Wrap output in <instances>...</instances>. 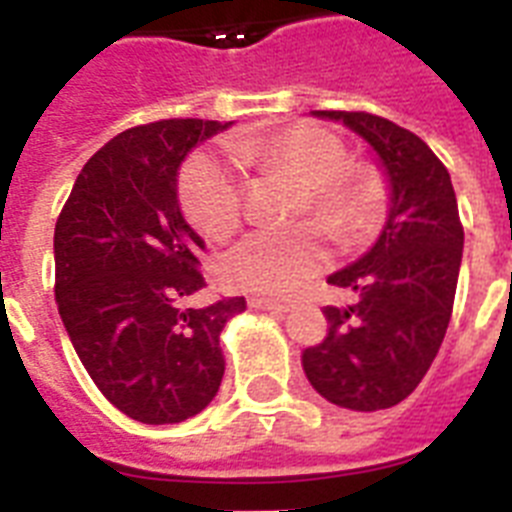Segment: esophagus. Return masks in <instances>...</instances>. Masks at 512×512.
Instances as JSON below:
<instances>
[{
  "label": "esophagus",
  "instance_id": "34e87169",
  "mask_svg": "<svg viewBox=\"0 0 512 512\" xmlns=\"http://www.w3.org/2000/svg\"><path fill=\"white\" fill-rule=\"evenodd\" d=\"M249 308H255V311L287 313L292 311V303H284V300H268V297H249Z\"/></svg>",
  "mask_w": 512,
  "mask_h": 512
}]
</instances>
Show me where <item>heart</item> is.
<instances>
[{
    "label": "heart",
    "instance_id": "b5f03b06",
    "mask_svg": "<svg viewBox=\"0 0 512 512\" xmlns=\"http://www.w3.org/2000/svg\"><path fill=\"white\" fill-rule=\"evenodd\" d=\"M241 167L279 170L305 185L300 215H311L337 239H358L374 228L382 209L380 180L364 167H348V154L329 132L297 124L236 140ZM180 199L209 239H228L244 220V180L231 162L196 154L180 172ZM327 244L313 228L255 231L225 255L223 273L233 287L255 295H289L327 265Z\"/></svg>",
    "mask_w": 512,
    "mask_h": 512
}]
</instances>
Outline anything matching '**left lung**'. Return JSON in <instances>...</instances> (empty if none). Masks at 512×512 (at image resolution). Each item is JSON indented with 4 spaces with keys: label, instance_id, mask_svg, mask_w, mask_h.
Wrapping results in <instances>:
<instances>
[{
    "label": "left lung",
    "instance_id": "8db88e82",
    "mask_svg": "<svg viewBox=\"0 0 512 512\" xmlns=\"http://www.w3.org/2000/svg\"><path fill=\"white\" fill-rule=\"evenodd\" d=\"M311 116L340 122L372 148L388 217L372 247L327 279L353 303L324 308L327 337L303 353L305 377L342 409H390L420 385L452 319L465 244L452 177L425 140L382 116Z\"/></svg>",
    "mask_w": 512,
    "mask_h": 512
}]
</instances>
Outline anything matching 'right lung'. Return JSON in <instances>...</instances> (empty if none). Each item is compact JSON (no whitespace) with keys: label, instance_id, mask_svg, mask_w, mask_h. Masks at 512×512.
Masks as SVG:
<instances>
[{"label":"right lung","instance_id":"1","mask_svg":"<svg viewBox=\"0 0 512 512\" xmlns=\"http://www.w3.org/2000/svg\"><path fill=\"white\" fill-rule=\"evenodd\" d=\"M233 122L167 119L108 140L55 223V303L92 382L127 417L175 425L217 396L220 332L244 297L191 308L204 239L177 201L180 164Z\"/></svg>","mask_w":512,"mask_h":512}]
</instances>
